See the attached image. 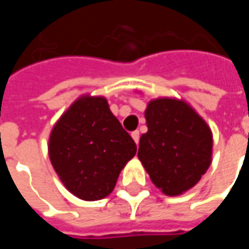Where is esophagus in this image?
<instances>
[{
  "label": "esophagus",
  "mask_w": 249,
  "mask_h": 249,
  "mask_svg": "<svg viewBox=\"0 0 249 249\" xmlns=\"http://www.w3.org/2000/svg\"><path fill=\"white\" fill-rule=\"evenodd\" d=\"M132 139L135 140L136 144H139V141H140V132H139V130H135V132H132Z\"/></svg>",
  "instance_id": "1"
}]
</instances>
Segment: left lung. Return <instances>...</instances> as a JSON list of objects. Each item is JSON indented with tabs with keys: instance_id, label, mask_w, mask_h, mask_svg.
I'll return each instance as SVG.
<instances>
[{
	"instance_id": "1",
	"label": "left lung",
	"mask_w": 249,
	"mask_h": 249,
	"mask_svg": "<svg viewBox=\"0 0 249 249\" xmlns=\"http://www.w3.org/2000/svg\"><path fill=\"white\" fill-rule=\"evenodd\" d=\"M148 132L137 156L152 183L168 196L192 188L211 165L212 133L184 101L157 98L145 110Z\"/></svg>"
}]
</instances>
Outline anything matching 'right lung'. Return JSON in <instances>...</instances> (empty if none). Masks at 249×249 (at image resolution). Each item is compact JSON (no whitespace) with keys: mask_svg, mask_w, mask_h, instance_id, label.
Instances as JSON below:
<instances>
[{"mask_svg":"<svg viewBox=\"0 0 249 249\" xmlns=\"http://www.w3.org/2000/svg\"><path fill=\"white\" fill-rule=\"evenodd\" d=\"M137 146L104 97H81L52 130V165L74 196L93 201L113 191Z\"/></svg>","mask_w":249,"mask_h":249,"instance_id":"obj_1","label":"right lung"}]
</instances>
